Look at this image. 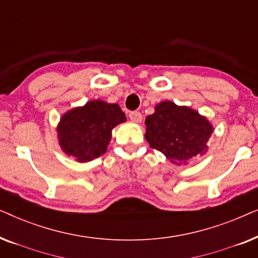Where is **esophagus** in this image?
I'll list each match as a JSON object with an SVG mask.
<instances>
[{
    "mask_svg": "<svg viewBox=\"0 0 258 258\" xmlns=\"http://www.w3.org/2000/svg\"><path fill=\"white\" fill-rule=\"evenodd\" d=\"M129 117H130V119H132V121L137 122V123L142 121V114H141L140 111H132L129 114Z\"/></svg>",
    "mask_w": 258,
    "mask_h": 258,
    "instance_id": "obj_1",
    "label": "esophagus"
}]
</instances>
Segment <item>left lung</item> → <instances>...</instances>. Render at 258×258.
<instances>
[{"instance_id": "1", "label": "left lung", "mask_w": 258, "mask_h": 258, "mask_svg": "<svg viewBox=\"0 0 258 258\" xmlns=\"http://www.w3.org/2000/svg\"><path fill=\"white\" fill-rule=\"evenodd\" d=\"M146 125L150 147L172 162L206 154L207 142L213 134V126L206 117L170 101L157 104L154 114L146 118Z\"/></svg>"}]
</instances>
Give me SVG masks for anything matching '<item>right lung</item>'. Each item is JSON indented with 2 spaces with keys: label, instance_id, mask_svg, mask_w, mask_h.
Listing matches in <instances>:
<instances>
[{
  "label": "right lung",
  "instance_id": "1",
  "mask_svg": "<svg viewBox=\"0 0 258 258\" xmlns=\"http://www.w3.org/2000/svg\"><path fill=\"white\" fill-rule=\"evenodd\" d=\"M125 119L118 104L90 101L62 116L57 126L59 144L77 161H91L107 151L112 128Z\"/></svg>",
  "mask_w": 258,
  "mask_h": 258
}]
</instances>
